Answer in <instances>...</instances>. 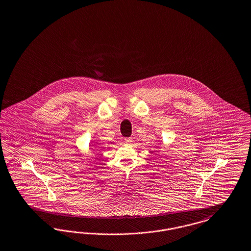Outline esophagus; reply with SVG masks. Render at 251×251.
Returning <instances> with one entry per match:
<instances>
[{
    "mask_svg": "<svg viewBox=\"0 0 251 251\" xmlns=\"http://www.w3.org/2000/svg\"><path fill=\"white\" fill-rule=\"evenodd\" d=\"M124 141H125V143H126V144H130V143H131V141H132V139H131L130 137H128V138H125Z\"/></svg>",
    "mask_w": 251,
    "mask_h": 251,
    "instance_id": "1",
    "label": "esophagus"
}]
</instances>
